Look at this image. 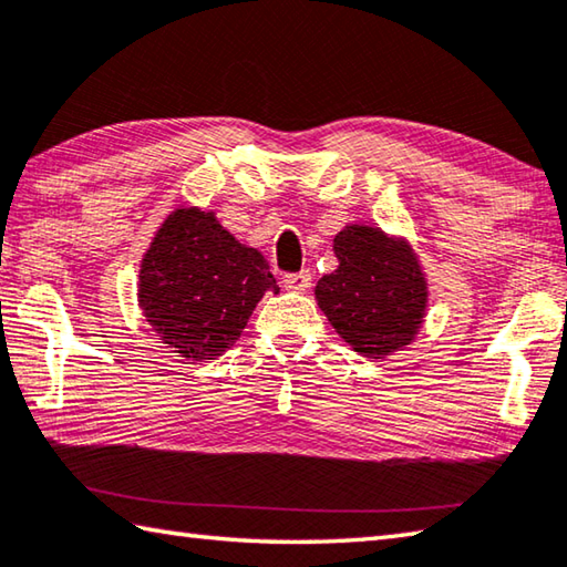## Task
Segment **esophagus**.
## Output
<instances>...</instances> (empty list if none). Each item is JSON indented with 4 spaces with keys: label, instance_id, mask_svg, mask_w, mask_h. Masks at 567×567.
I'll return each instance as SVG.
<instances>
[{
    "label": "esophagus",
    "instance_id": "1",
    "mask_svg": "<svg viewBox=\"0 0 567 567\" xmlns=\"http://www.w3.org/2000/svg\"><path fill=\"white\" fill-rule=\"evenodd\" d=\"M282 285H285L287 290H290V292H305L307 287L312 285V275L307 272V270H302V272H295V275H285Z\"/></svg>",
    "mask_w": 567,
    "mask_h": 567
}]
</instances>
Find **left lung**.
I'll list each match as a JSON object with an SVG mask.
<instances>
[{
  "instance_id": "1",
  "label": "left lung",
  "mask_w": 567,
  "mask_h": 567,
  "mask_svg": "<svg viewBox=\"0 0 567 567\" xmlns=\"http://www.w3.org/2000/svg\"><path fill=\"white\" fill-rule=\"evenodd\" d=\"M337 270L315 287L334 332L367 359H384L414 342L429 307V285L404 238L372 225L334 235Z\"/></svg>"
}]
</instances>
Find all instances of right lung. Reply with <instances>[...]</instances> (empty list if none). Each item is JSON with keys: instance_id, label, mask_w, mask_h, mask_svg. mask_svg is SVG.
I'll use <instances>...</instances> for the list:
<instances>
[{"instance_id": "obj_1", "label": "right lung", "mask_w": 567, "mask_h": 567, "mask_svg": "<svg viewBox=\"0 0 567 567\" xmlns=\"http://www.w3.org/2000/svg\"><path fill=\"white\" fill-rule=\"evenodd\" d=\"M265 292L280 287L262 252L235 240L210 210H173L141 260L143 317L190 362L230 349Z\"/></svg>"}]
</instances>
